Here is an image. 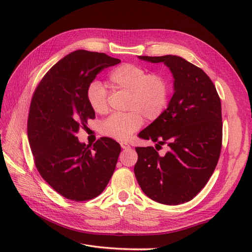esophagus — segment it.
I'll use <instances>...</instances> for the list:
<instances>
[{
    "label": "esophagus",
    "mask_w": 252,
    "mask_h": 252,
    "mask_svg": "<svg viewBox=\"0 0 252 252\" xmlns=\"http://www.w3.org/2000/svg\"><path fill=\"white\" fill-rule=\"evenodd\" d=\"M121 147L123 149H130V145H129L128 143L126 142H122L121 143Z\"/></svg>",
    "instance_id": "obj_1"
}]
</instances>
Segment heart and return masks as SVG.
<instances>
[{
	"label": "heart",
	"instance_id": "b5f03b06",
	"mask_svg": "<svg viewBox=\"0 0 252 252\" xmlns=\"http://www.w3.org/2000/svg\"><path fill=\"white\" fill-rule=\"evenodd\" d=\"M109 85L114 91L128 94L124 114H113L101 125L103 134L118 141H126L144 123L158 119L168 104L169 82L157 73H148L144 68L124 64L110 72ZM87 102L96 113L108 111V93L101 82H91L86 89Z\"/></svg>",
	"mask_w": 252,
	"mask_h": 252
}]
</instances>
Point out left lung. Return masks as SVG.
I'll return each instance as SVG.
<instances>
[{
	"label": "left lung",
	"mask_w": 252,
	"mask_h": 252,
	"mask_svg": "<svg viewBox=\"0 0 252 252\" xmlns=\"http://www.w3.org/2000/svg\"><path fill=\"white\" fill-rule=\"evenodd\" d=\"M138 58L169 68L173 94L161 116L139 133L169 149L159 156L154 147H136L135 178L151 200L183 204L201 191L216 169L222 147L220 100L208 75L185 59L172 55Z\"/></svg>",
	"instance_id": "left-lung-1"
}]
</instances>
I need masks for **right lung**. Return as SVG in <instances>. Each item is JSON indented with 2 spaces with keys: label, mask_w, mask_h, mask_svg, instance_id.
<instances>
[{
  "label": "right lung",
  "mask_w": 252,
  "mask_h": 252,
  "mask_svg": "<svg viewBox=\"0 0 252 252\" xmlns=\"http://www.w3.org/2000/svg\"><path fill=\"white\" fill-rule=\"evenodd\" d=\"M120 62L106 53L75 50L50 68L32 96L27 131L35 166L68 200L101 194L116 169L119 143L101 138L89 148L77 133L95 116L86 98L88 85L104 68Z\"/></svg>",
  "instance_id": "right-lung-1"
}]
</instances>
